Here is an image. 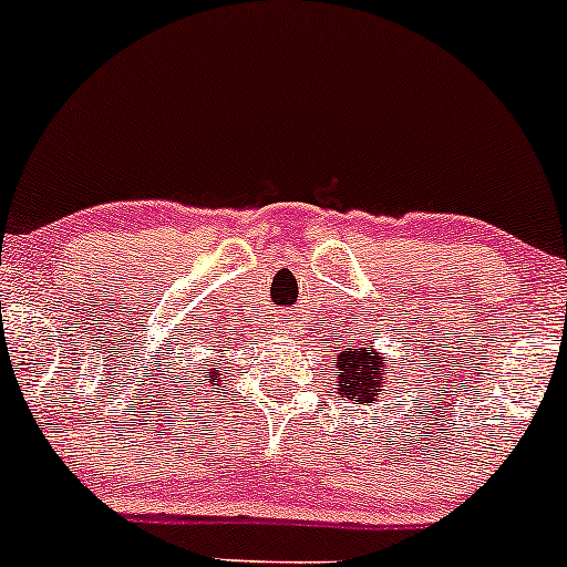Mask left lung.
Listing matches in <instances>:
<instances>
[{"label": "left lung", "instance_id": "left-lung-1", "mask_svg": "<svg viewBox=\"0 0 567 567\" xmlns=\"http://www.w3.org/2000/svg\"><path fill=\"white\" fill-rule=\"evenodd\" d=\"M334 367L340 369V374H337L340 391L346 393V399H351L353 404H372L374 399L380 396V391H383L388 364L385 359H378V353L359 346L342 348Z\"/></svg>", "mask_w": 567, "mask_h": 567}]
</instances>
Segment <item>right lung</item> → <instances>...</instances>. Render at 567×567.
I'll return each instance as SVG.
<instances>
[{
  "mask_svg": "<svg viewBox=\"0 0 567 567\" xmlns=\"http://www.w3.org/2000/svg\"><path fill=\"white\" fill-rule=\"evenodd\" d=\"M214 383H216V378H214Z\"/></svg>",
  "mask_w": 567,
  "mask_h": 567,
  "instance_id": "obj_1",
  "label": "right lung"
}]
</instances>
